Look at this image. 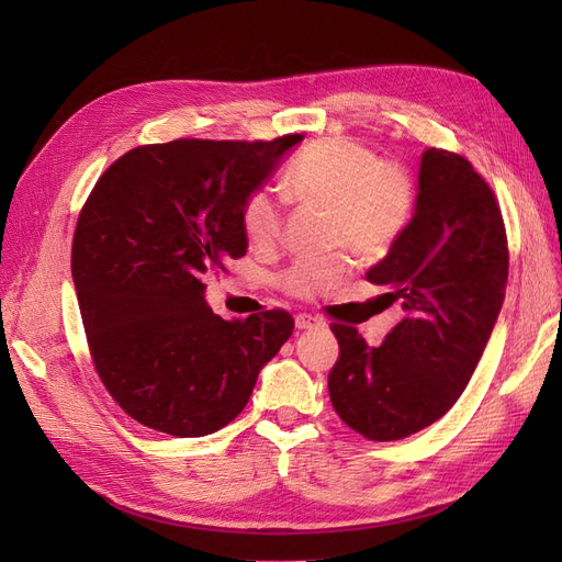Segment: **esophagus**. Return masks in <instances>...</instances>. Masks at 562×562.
<instances>
[{"label":"esophagus","instance_id":"esophagus-1","mask_svg":"<svg viewBox=\"0 0 562 562\" xmlns=\"http://www.w3.org/2000/svg\"><path fill=\"white\" fill-rule=\"evenodd\" d=\"M295 326H297V330H312V328H321L323 321L316 316H310V314H297Z\"/></svg>","mask_w":562,"mask_h":562}]
</instances>
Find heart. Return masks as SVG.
Here are the masks:
<instances>
[{
    "label": "heart",
    "instance_id": "b5f03b06",
    "mask_svg": "<svg viewBox=\"0 0 562 562\" xmlns=\"http://www.w3.org/2000/svg\"><path fill=\"white\" fill-rule=\"evenodd\" d=\"M283 187L300 203L330 206V241L366 260H380L407 232L415 215L417 184L407 166L384 161L353 138H323L304 147L283 173ZM250 246L271 248L283 234V209L269 192H252L241 206ZM349 274L345 252L297 260L281 277L295 297H316Z\"/></svg>",
    "mask_w": 562,
    "mask_h": 562
}]
</instances>
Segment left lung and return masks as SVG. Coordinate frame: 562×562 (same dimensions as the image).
<instances>
[{"mask_svg":"<svg viewBox=\"0 0 562 562\" xmlns=\"http://www.w3.org/2000/svg\"><path fill=\"white\" fill-rule=\"evenodd\" d=\"M366 279L405 316L380 347L333 323L335 413L368 440H401L443 417L467 389L499 316L508 244L495 192L462 157L422 155L413 223Z\"/></svg>","mask_w":562,"mask_h":562,"instance_id":"8db88e82","label":"left lung"}]
</instances>
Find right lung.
<instances>
[{
  "mask_svg": "<svg viewBox=\"0 0 562 562\" xmlns=\"http://www.w3.org/2000/svg\"><path fill=\"white\" fill-rule=\"evenodd\" d=\"M300 140L140 145L98 178L77 220L72 279L93 368L135 422L178 438L227 427L291 337L285 310L215 316L203 279L244 258V201Z\"/></svg>",
  "mask_w": 562,
  "mask_h": 562,
  "instance_id": "obj_1",
  "label": "right lung"
}]
</instances>
